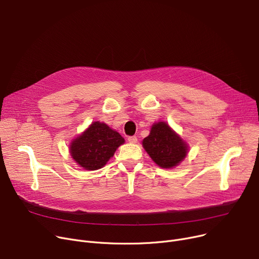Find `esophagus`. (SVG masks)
Wrapping results in <instances>:
<instances>
[{"label":"esophagus","mask_w":259,"mask_h":259,"mask_svg":"<svg viewBox=\"0 0 259 259\" xmlns=\"http://www.w3.org/2000/svg\"><path fill=\"white\" fill-rule=\"evenodd\" d=\"M128 142H130L132 144H135V143H137V137L136 136H129L128 137Z\"/></svg>","instance_id":"34e87169"}]
</instances>
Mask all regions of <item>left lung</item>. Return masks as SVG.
I'll return each mask as SVG.
<instances>
[{
    "mask_svg": "<svg viewBox=\"0 0 259 259\" xmlns=\"http://www.w3.org/2000/svg\"><path fill=\"white\" fill-rule=\"evenodd\" d=\"M143 146L153 161L163 168L176 166L187 153V145L163 122L152 126Z\"/></svg>",
    "mask_w": 259,
    "mask_h": 259,
    "instance_id": "8db88e82",
    "label": "left lung"
}]
</instances>
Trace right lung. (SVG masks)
<instances>
[{
    "instance_id": "obj_1",
    "label": "right lung",
    "mask_w": 259,
    "mask_h": 259,
    "mask_svg": "<svg viewBox=\"0 0 259 259\" xmlns=\"http://www.w3.org/2000/svg\"><path fill=\"white\" fill-rule=\"evenodd\" d=\"M125 140L106 124L95 122L71 144L75 161L85 169L95 170L104 166Z\"/></svg>"
}]
</instances>
